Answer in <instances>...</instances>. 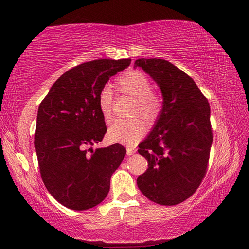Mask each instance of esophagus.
<instances>
[{
    "label": "esophagus",
    "mask_w": 249,
    "mask_h": 249,
    "mask_svg": "<svg viewBox=\"0 0 249 249\" xmlns=\"http://www.w3.org/2000/svg\"><path fill=\"white\" fill-rule=\"evenodd\" d=\"M135 153H136V149L130 147V146H128V147H127V155H132V154H135Z\"/></svg>",
    "instance_id": "34e87169"
}]
</instances>
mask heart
Here are the masks:
<instances>
[{
    "label": "heart",
    "mask_w": 249,
    "mask_h": 249,
    "mask_svg": "<svg viewBox=\"0 0 249 249\" xmlns=\"http://www.w3.org/2000/svg\"><path fill=\"white\" fill-rule=\"evenodd\" d=\"M117 85L121 93L136 100L134 114L139 113L148 120H154L159 117L163 105L162 97L153 93L151 80L145 73L138 70L127 71L118 78ZM112 105L113 93L110 87L105 86L98 95V108L105 120L112 117ZM145 129V124L138 118L130 120L117 119L108 127L107 135L112 142L132 145L142 137Z\"/></svg>",
    "instance_id": "heart-1"
}]
</instances>
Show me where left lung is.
I'll use <instances>...</instances> for the list:
<instances>
[{
	"mask_svg": "<svg viewBox=\"0 0 249 249\" xmlns=\"http://www.w3.org/2000/svg\"><path fill=\"white\" fill-rule=\"evenodd\" d=\"M137 67L158 84L163 97L154 127L138 145L148 169L137 186L152 202L177 205L205 177L213 141L210 104L195 81L169 61L138 59Z\"/></svg>",
	"mask_w": 249,
	"mask_h": 249,
	"instance_id": "1",
	"label": "left lung"
}]
</instances>
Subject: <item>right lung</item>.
<instances>
[{"label":"right lung","instance_id":"right-lung-1","mask_svg":"<svg viewBox=\"0 0 249 249\" xmlns=\"http://www.w3.org/2000/svg\"><path fill=\"white\" fill-rule=\"evenodd\" d=\"M131 60L100 59L64 72L39 104L35 151L40 177L60 204L74 211L96 206L107 196L113 172L124 159L120 144L93 149L107 132L98 95Z\"/></svg>","mask_w":249,"mask_h":249}]
</instances>
